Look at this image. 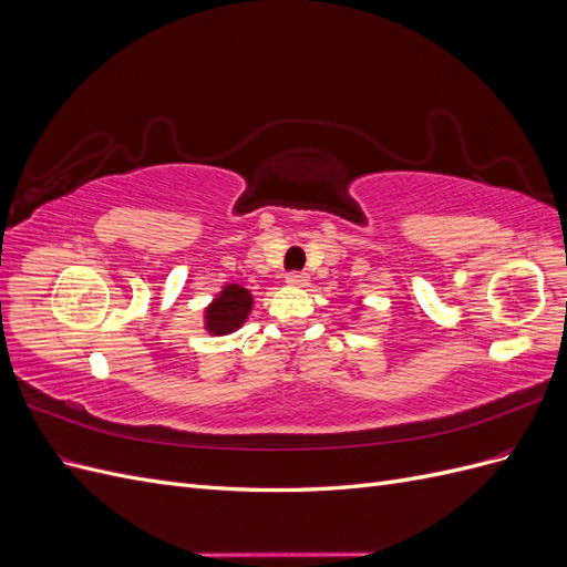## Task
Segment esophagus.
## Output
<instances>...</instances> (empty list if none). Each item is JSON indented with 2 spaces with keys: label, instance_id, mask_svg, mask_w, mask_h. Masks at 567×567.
I'll return each mask as SVG.
<instances>
[{
  "label": "esophagus",
  "instance_id": "esophagus-1",
  "mask_svg": "<svg viewBox=\"0 0 567 567\" xmlns=\"http://www.w3.org/2000/svg\"><path fill=\"white\" fill-rule=\"evenodd\" d=\"M286 284H288V286L302 288V286L310 284V277H307L305 271H290V274H286Z\"/></svg>",
  "mask_w": 567,
  "mask_h": 567
}]
</instances>
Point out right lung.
Returning a JSON list of instances; mask_svg holds the SVG:
<instances>
[{
	"mask_svg": "<svg viewBox=\"0 0 567 567\" xmlns=\"http://www.w3.org/2000/svg\"><path fill=\"white\" fill-rule=\"evenodd\" d=\"M252 312V293L241 284H225L203 310V329L210 336H229L241 329Z\"/></svg>",
	"mask_w": 567,
	"mask_h": 567,
	"instance_id": "add662e5",
	"label": "right lung"
}]
</instances>
